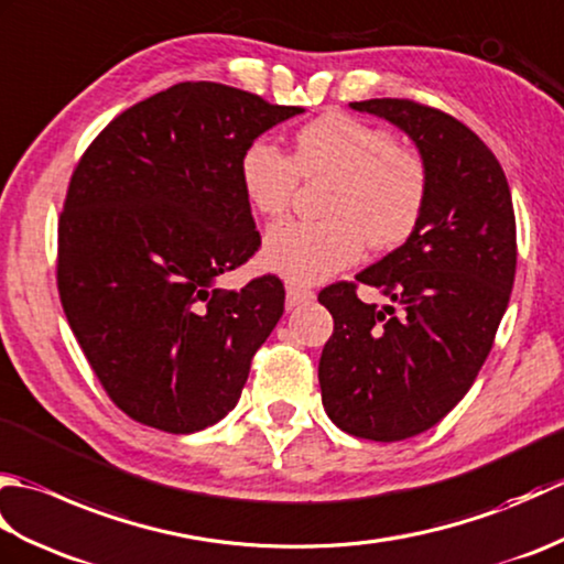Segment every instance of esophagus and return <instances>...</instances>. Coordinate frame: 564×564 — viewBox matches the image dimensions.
<instances>
[{"label": "esophagus", "instance_id": "esophagus-1", "mask_svg": "<svg viewBox=\"0 0 564 564\" xmlns=\"http://www.w3.org/2000/svg\"><path fill=\"white\" fill-rule=\"evenodd\" d=\"M310 301H315V293L310 289H303V285H289V291H285V305H289V310Z\"/></svg>", "mask_w": 564, "mask_h": 564}]
</instances>
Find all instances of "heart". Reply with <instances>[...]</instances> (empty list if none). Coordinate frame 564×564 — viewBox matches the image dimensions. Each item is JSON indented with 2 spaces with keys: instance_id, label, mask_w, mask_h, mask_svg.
<instances>
[{
  "instance_id": "obj_1",
  "label": "heart",
  "mask_w": 564,
  "mask_h": 564,
  "mask_svg": "<svg viewBox=\"0 0 564 564\" xmlns=\"http://www.w3.org/2000/svg\"><path fill=\"white\" fill-rule=\"evenodd\" d=\"M301 176H329L327 220L281 223L263 239V269L293 285H315L351 267L373 249H392L422 218L429 172L424 160L378 126L346 113H327L297 130L295 154L271 140L249 142L239 182L251 206L267 218L291 208Z\"/></svg>"
}]
</instances>
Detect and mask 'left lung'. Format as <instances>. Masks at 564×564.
I'll return each mask as SVG.
<instances>
[{"label": "left lung", "mask_w": 564, "mask_h": 564, "mask_svg": "<svg viewBox=\"0 0 564 564\" xmlns=\"http://www.w3.org/2000/svg\"><path fill=\"white\" fill-rule=\"evenodd\" d=\"M349 106L400 128L429 172L414 232L356 275L390 305L361 303L354 283L319 293L334 317L325 412L346 434L390 443L438 424L480 373L517 273V218L492 150L453 116L406 99Z\"/></svg>", "instance_id": "1"}]
</instances>
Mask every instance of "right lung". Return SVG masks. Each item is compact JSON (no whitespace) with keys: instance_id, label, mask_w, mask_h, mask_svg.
I'll return each mask as SVG.
<instances>
[{"instance_id":"obj_1","label":"right lung","mask_w":564,"mask_h":564,"mask_svg":"<svg viewBox=\"0 0 564 564\" xmlns=\"http://www.w3.org/2000/svg\"><path fill=\"white\" fill-rule=\"evenodd\" d=\"M303 111L182 82L113 118L79 160L57 291L94 373L135 422L194 434L235 410L285 303L275 275L218 289L261 247L239 160Z\"/></svg>"}]
</instances>
